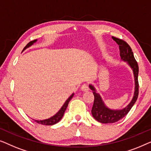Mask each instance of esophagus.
<instances>
[{"mask_svg": "<svg viewBox=\"0 0 151 151\" xmlns=\"http://www.w3.org/2000/svg\"><path fill=\"white\" fill-rule=\"evenodd\" d=\"M81 90L82 91H83V92H87V91L89 90V88L88 86V85L87 84H83V86L81 87Z\"/></svg>", "mask_w": 151, "mask_h": 151, "instance_id": "1", "label": "esophagus"}]
</instances>
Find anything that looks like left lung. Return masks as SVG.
I'll list each match as a JSON object with an SVG mask.
<instances>
[{
	"label": "left lung",
	"mask_w": 151,
	"mask_h": 151,
	"mask_svg": "<svg viewBox=\"0 0 151 151\" xmlns=\"http://www.w3.org/2000/svg\"><path fill=\"white\" fill-rule=\"evenodd\" d=\"M112 39L119 45L121 61L126 62L129 66L131 68V69L132 70L133 77H134L135 88L133 96L130 103L126 107L121 109H110L105 105L103 98L101 97L99 93L97 92L96 89L94 85L89 84V88L91 90H92L94 96V101L92 109V114L93 117L98 122L105 123V124L118 122L120 119L124 118L132 108L135 101H137V96H138L139 85L137 78H138L139 68L137 61L135 59L132 49L126 42L114 37H112Z\"/></svg>",
	"instance_id": "left-lung-1"
}]
</instances>
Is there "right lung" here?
Here are the masks:
<instances>
[{"mask_svg": "<svg viewBox=\"0 0 151 151\" xmlns=\"http://www.w3.org/2000/svg\"><path fill=\"white\" fill-rule=\"evenodd\" d=\"M37 41V40H33V41H31L29 42V43L24 48L23 50H26L27 48L31 47V46L33 45V44H35ZM74 94H75V93H73V94L70 96V97L66 100V101H65L64 104L62 105V107H61V109H59L54 116H52V117L47 118V119H44V120H35V119H33V120H34V121H35L36 122H37L38 124H41L43 125H53L55 124H56V123L59 122L61 119L62 118V117L63 116V114H64L65 109H66L68 105L69 102L70 101L72 98L73 97Z\"/></svg>", "mask_w": 151, "mask_h": 151, "instance_id": "add662e5", "label": "right lung"}]
</instances>
